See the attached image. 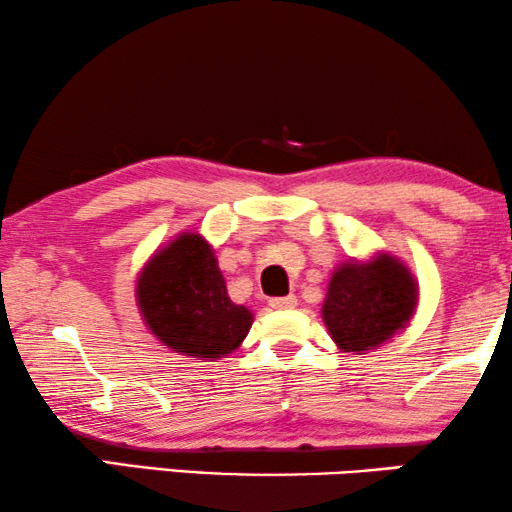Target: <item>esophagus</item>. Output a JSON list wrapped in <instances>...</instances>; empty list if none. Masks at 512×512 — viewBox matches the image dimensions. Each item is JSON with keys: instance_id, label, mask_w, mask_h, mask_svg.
<instances>
[{"instance_id": "esophagus-1", "label": "esophagus", "mask_w": 512, "mask_h": 512, "mask_svg": "<svg viewBox=\"0 0 512 512\" xmlns=\"http://www.w3.org/2000/svg\"><path fill=\"white\" fill-rule=\"evenodd\" d=\"M269 304L271 308H294L297 306V297H294V294H287V297H273Z\"/></svg>"}]
</instances>
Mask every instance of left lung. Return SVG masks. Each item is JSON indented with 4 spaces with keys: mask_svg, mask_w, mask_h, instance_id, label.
I'll use <instances>...</instances> for the list:
<instances>
[{
    "mask_svg": "<svg viewBox=\"0 0 512 512\" xmlns=\"http://www.w3.org/2000/svg\"><path fill=\"white\" fill-rule=\"evenodd\" d=\"M417 304V285L390 255L343 264L329 280L322 320L345 352L378 348L406 327Z\"/></svg>",
    "mask_w": 512,
    "mask_h": 512,
    "instance_id": "1",
    "label": "left lung"
}]
</instances>
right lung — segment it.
Listing matches in <instances>:
<instances>
[{"label": "right lung", "mask_w": 512, "mask_h": 512, "mask_svg": "<svg viewBox=\"0 0 512 512\" xmlns=\"http://www.w3.org/2000/svg\"><path fill=\"white\" fill-rule=\"evenodd\" d=\"M136 301L148 329L190 357L229 355L253 325V313L229 299L218 259L199 234H181L150 259Z\"/></svg>", "instance_id": "obj_1"}]
</instances>
